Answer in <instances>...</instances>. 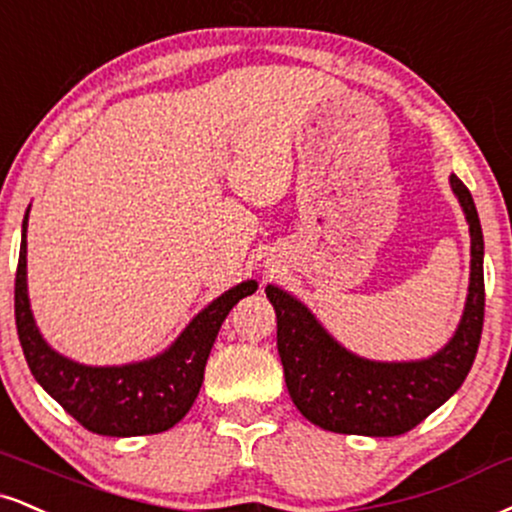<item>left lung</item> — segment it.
I'll return each mask as SVG.
<instances>
[{"mask_svg": "<svg viewBox=\"0 0 512 512\" xmlns=\"http://www.w3.org/2000/svg\"><path fill=\"white\" fill-rule=\"evenodd\" d=\"M451 188L470 224V288L453 338L427 360L374 362L357 357L326 334L300 300L267 286L288 393L303 417L326 432L405 434L463 386L484 326V236L470 190L455 174Z\"/></svg>", "mask_w": 512, "mask_h": 512, "instance_id": "obj_1", "label": "left lung"}]
</instances>
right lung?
<instances>
[{
  "label": "right lung",
  "instance_id": "obj_1",
  "mask_svg": "<svg viewBox=\"0 0 512 512\" xmlns=\"http://www.w3.org/2000/svg\"><path fill=\"white\" fill-rule=\"evenodd\" d=\"M26 229L28 214L23 219L14 288L16 329L30 372L42 389L92 434H159L181 422L200 393L209 350L221 324L240 298L257 291V281H243L219 295L162 355L121 367L78 365L49 348L35 326L26 283Z\"/></svg>",
  "mask_w": 512,
  "mask_h": 512
}]
</instances>
